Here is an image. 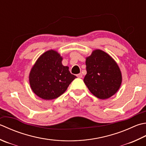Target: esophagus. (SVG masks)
<instances>
[{"label": "esophagus", "mask_w": 146, "mask_h": 146, "mask_svg": "<svg viewBox=\"0 0 146 146\" xmlns=\"http://www.w3.org/2000/svg\"><path fill=\"white\" fill-rule=\"evenodd\" d=\"M76 76L78 77V78H82L83 75H82V73H79V74H78V75H76Z\"/></svg>", "instance_id": "obj_1"}]
</instances>
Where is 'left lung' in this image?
Instances as JSON below:
<instances>
[{
	"mask_svg": "<svg viewBox=\"0 0 146 146\" xmlns=\"http://www.w3.org/2000/svg\"><path fill=\"white\" fill-rule=\"evenodd\" d=\"M85 84L94 96L106 99L115 94L121 86L122 76L118 65L101 50H94L86 58Z\"/></svg>",
	"mask_w": 146,
	"mask_h": 146,
	"instance_id": "1",
	"label": "left lung"
}]
</instances>
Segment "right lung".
I'll return each mask as SVG.
<instances>
[{"instance_id": "add662e5", "label": "right lung", "mask_w": 146, "mask_h": 146, "mask_svg": "<svg viewBox=\"0 0 146 146\" xmlns=\"http://www.w3.org/2000/svg\"><path fill=\"white\" fill-rule=\"evenodd\" d=\"M62 57L50 50L39 57L31 70L30 87L37 96L45 100L58 98L63 94L76 76L69 68L62 64Z\"/></svg>"}]
</instances>
